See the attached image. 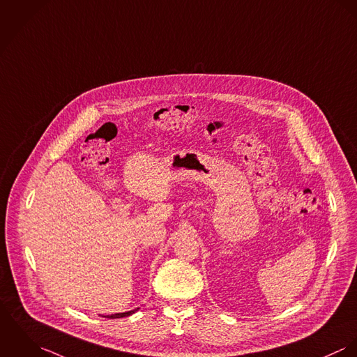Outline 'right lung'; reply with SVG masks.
Segmentation results:
<instances>
[{
  "label": "right lung",
  "mask_w": 357,
  "mask_h": 357,
  "mask_svg": "<svg viewBox=\"0 0 357 357\" xmlns=\"http://www.w3.org/2000/svg\"><path fill=\"white\" fill-rule=\"evenodd\" d=\"M137 310H139V308H137ZM137 310H132V311H128V312H121V314H114V315H105L104 317H108V319H119V317H130V315H132Z\"/></svg>",
  "instance_id": "obj_1"
}]
</instances>
